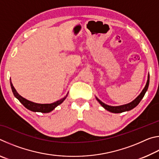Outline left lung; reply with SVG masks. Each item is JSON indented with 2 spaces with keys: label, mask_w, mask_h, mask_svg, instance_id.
Listing matches in <instances>:
<instances>
[{
  "label": "left lung",
  "mask_w": 159,
  "mask_h": 159,
  "mask_svg": "<svg viewBox=\"0 0 159 159\" xmlns=\"http://www.w3.org/2000/svg\"><path fill=\"white\" fill-rule=\"evenodd\" d=\"M149 74L148 75V79H147V83H146V85H145V87L144 88L143 90L142 91V93L139 94L138 98H137L135 99H134L133 102H131L128 104H124V105L116 106V107L109 106V105H107V104H106L103 103V102L99 100V99L98 98H96V99L99 102V103L100 104L104 109H107V111H109L110 112L118 114V113H122V112H124V111H130V110L134 109L136 106L138 105V104L139 103V102H140V101L142 100V99L143 98V97L144 96L145 93H146L147 90L148 89V87H149Z\"/></svg>",
  "instance_id": "1"
}]
</instances>
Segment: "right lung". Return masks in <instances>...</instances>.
I'll list each match as a JSON object with an SVG mask.
<instances>
[{
    "label": "right lung",
    "instance_id": "add662e5",
    "mask_svg": "<svg viewBox=\"0 0 159 159\" xmlns=\"http://www.w3.org/2000/svg\"><path fill=\"white\" fill-rule=\"evenodd\" d=\"M10 85H11V88L12 90V93L14 94V95L16 98H17L19 101H20L21 104L25 106L26 109H28L29 110H31L32 111L34 112H41V113H48L50 112L51 111L57 107L58 105H60V104L62 103V102L64 101V99L66 98L68 94L63 98L62 99H60L55 102H53V103L51 104H38V103H35V102H31L26 99L25 98H24L20 95L18 94V93L16 91L15 88L13 86L12 82L10 81Z\"/></svg>",
    "mask_w": 159,
    "mask_h": 159
}]
</instances>
